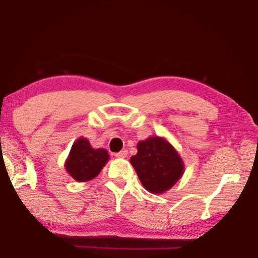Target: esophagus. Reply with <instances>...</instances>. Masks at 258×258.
<instances>
[{"label": "esophagus", "instance_id": "obj_1", "mask_svg": "<svg viewBox=\"0 0 258 258\" xmlns=\"http://www.w3.org/2000/svg\"><path fill=\"white\" fill-rule=\"evenodd\" d=\"M115 156H116V157H119V158H124V157L128 156V150L123 149V150L119 151V153L115 154Z\"/></svg>", "mask_w": 258, "mask_h": 258}]
</instances>
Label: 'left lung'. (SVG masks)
I'll return each mask as SVG.
<instances>
[{"label": "left lung", "instance_id": "8db88e82", "mask_svg": "<svg viewBox=\"0 0 258 258\" xmlns=\"http://www.w3.org/2000/svg\"><path fill=\"white\" fill-rule=\"evenodd\" d=\"M130 163L144 188L153 194L167 191L184 172V163L175 148L158 136L137 143V154Z\"/></svg>", "mask_w": 258, "mask_h": 258}]
</instances>
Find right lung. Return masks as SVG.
Returning <instances> with one entry per match:
<instances>
[{"label": "right lung", "instance_id": "right-lung-1", "mask_svg": "<svg viewBox=\"0 0 258 258\" xmlns=\"http://www.w3.org/2000/svg\"><path fill=\"white\" fill-rule=\"evenodd\" d=\"M109 160L105 149H94L89 141L80 137L73 144L66 161V170L77 182H87L96 177Z\"/></svg>", "mask_w": 258, "mask_h": 258}]
</instances>
